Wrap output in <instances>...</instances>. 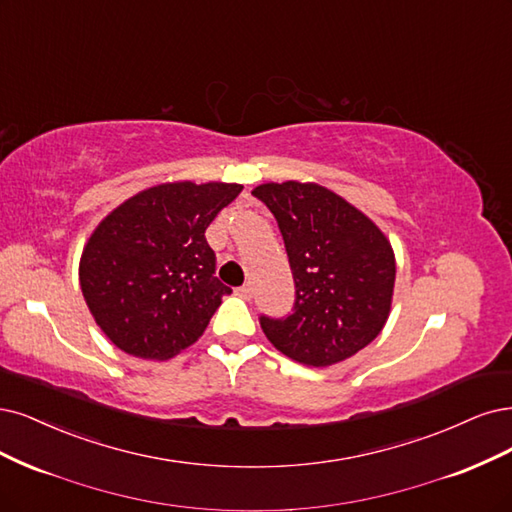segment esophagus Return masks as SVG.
I'll list each match as a JSON object with an SVG mask.
<instances>
[{
  "mask_svg": "<svg viewBox=\"0 0 512 512\" xmlns=\"http://www.w3.org/2000/svg\"><path fill=\"white\" fill-rule=\"evenodd\" d=\"M241 298H245V301H250L252 298V294H254V288H252V284H245V286H241V288H237L235 290Z\"/></svg>",
  "mask_w": 512,
  "mask_h": 512,
  "instance_id": "1",
  "label": "esophagus"
}]
</instances>
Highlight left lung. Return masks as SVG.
Returning <instances> with one entry per match:
<instances>
[{
  "label": "left lung",
  "instance_id": "8db88e82",
  "mask_svg": "<svg viewBox=\"0 0 512 512\" xmlns=\"http://www.w3.org/2000/svg\"><path fill=\"white\" fill-rule=\"evenodd\" d=\"M252 195L271 209L294 277L286 317L260 315L281 354L330 366L358 354L387 322L396 260L390 241L360 209L317 184H262Z\"/></svg>",
  "mask_w": 512,
  "mask_h": 512
}]
</instances>
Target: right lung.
<instances>
[{
	"label": "right lung",
	"instance_id": "add662e5",
	"mask_svg": "<svg viewBox=\"0 0 512 512\" xmlns=\"http://www.w3.org/2000/svg\"><path fill=\"white\" fill-rule=\"evenodd\" d=\"M241 184L173 182L148 188L105 216L84 245L80 288L118 349L167 360L195 343L233 290L216 277L205 239Z\"/></svg>",
	"mask_w": 512,
	"mask_h": 512
}]
</instances>
